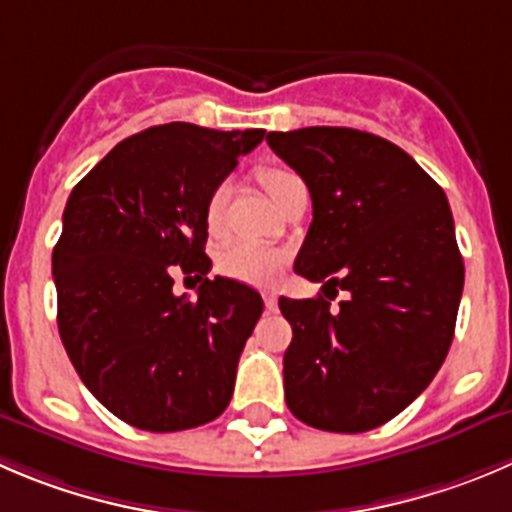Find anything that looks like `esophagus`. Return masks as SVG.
<instances>
[{
  "label": "esophagus",
  "instance_id": "obj_1",
  "mask_svg": "<svg viewBox=\"0 0 512 512\" xmlns=\"http://www.w3.org/2000/svg\"><path fill=\"white\" fill-rule=\"evenodd\" d=\"M276 299H279V296H276L274 289H264V304H266V309L274 311V309H276Z\"/></svg>",
  "mask_w": 512,
  "mask_h": 512
}]
</instances>
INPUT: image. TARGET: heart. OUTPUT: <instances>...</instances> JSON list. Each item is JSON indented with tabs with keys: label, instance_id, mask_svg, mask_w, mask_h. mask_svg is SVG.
<instances>
[{
	"label": "heart",
	"instance_id": "b5f03b06",
	"mask_svg": "<svg viewBox=\"0 0 512 512\" xmlns=\"http://www.w3.org/2000/svg\"><path fill=\"white\" fill-rule=\"evenodd\" d=\"M261 186L271 196V201L281 196L291 180H296L294 173L281 168H264L259 173ZM226 201H228V183H218L211 191L206 201V226L211 233H218L223 228V218H226ZM286 261V253L274 246H266L259 241H238L226 243L218 253V271L236 281H246V284H269L276 279Z\"/></svg>",
	"mask_w": 512,
	"mask_h": 512
}]
</instances>
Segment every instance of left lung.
I'll return each mask as SVG.
<instances>
[{"label": "left lung", "instance_id": "1", "mask_svg": "<svg viewBox=\"0 0 512 512\" xmlns=\"http://www.w3.org/2000/svg\"><path fill=\"white\" fill-rule=\"evenodd\" d=\"M311 193L294 271L347 301L286 299V405L306 425L367 432L415 402L447 357L465 266L450 203L402 148L352 128L269 133ZM326 294V291H324Z\"/></svg>", "mask_w": 512, "mask_h": 512}]
</instances>
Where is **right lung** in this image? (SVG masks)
Segmentation results:
<instances>
[{
    "label": "right lung",
    "mask_w": 512,
    "mask_h": 512,
    "mask_svg": "<svg viewBox=\"0 0 512 512\" xmlns=\"http://www.w3.org/2000/svg\"><path fill=\"white\" fill-rule=\"evenodd\" d=\"M264 133L155 125L115 145L67 198L52 251L60 339L97 402L138 430H191L231 402L264 301L208 279L206 201ZM170 265L204 281L198 300L172 294Z\"/></svg>",
    "instance_id": "right-lung-1"
}]
</instances>
